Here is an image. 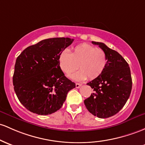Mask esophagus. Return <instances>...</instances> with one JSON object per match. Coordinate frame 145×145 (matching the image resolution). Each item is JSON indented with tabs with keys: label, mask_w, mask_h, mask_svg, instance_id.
Returning <instances> with one entry per match:
<instances>
[{
	"label": "esophagus",
	"mask_w": 145,
	"mask_h": 145,
	"mask_svg": "<svg viewBox=\"0 0 145 145\" xmlns=\"http://www.w3.org/2000/svg\"><path fill=\"white\" fill-rule=\"evenodd\" d=\"M81 85H82V84H80V83H76V88H80V87H81Z\"/></svg>",
	"instance_id": "esophagus-1"
}]
</instances>
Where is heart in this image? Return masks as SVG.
I'll return each mask as SVG.
<instances>
[{
	"mask_svg": "<svg viewBox=\"0 0 145 145\" xmlns=\"http://www.w3.org/2000/svg\"><path fill=\"white\" fill-rule=\"evenodd\" d=\"M59 65L65 74H73L79 69L80 70L71 77L78 80H85L87 77L93 80L99 77L105 69L107 58L103 49L96 48L87 43L76 46L71 54L63 51L60 54Z\"/></svg>",
	"mask_w": 145,
	"mask_h": 145,
	"instance_id": "b5f03b06",
	"label": "heart"
}]
</instances>
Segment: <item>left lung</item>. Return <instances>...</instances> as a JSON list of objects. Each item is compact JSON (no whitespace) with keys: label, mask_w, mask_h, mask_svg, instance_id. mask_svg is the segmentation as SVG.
Returning a JSON list of instances; mask_svg holds the SVG:
<instances>
[{"label":"left lung","mask_w":145,"mask_h":145,"mask_svg":"<svg viewBox=\"0 0 145 145\" xmlns=\"http://www.w3.org/2000/svg\"><path fill=\"white\" fill-rule=\"evenodd\" d=\"M92 43L105 52L107 63L103 74L87 84L94 92L84 103L93 116L106 118L116 114L129 98L132 88L131 71L126 60L116 51L103 42L92 41Z\"/></svg>","instance_id":"left-lung-1"}]
</instances>
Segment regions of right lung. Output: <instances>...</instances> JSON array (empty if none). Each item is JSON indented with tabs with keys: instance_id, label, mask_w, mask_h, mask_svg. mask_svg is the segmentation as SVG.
<instances>
[{
	"instance_id": "obj_1",
	"label": "right lung",
	"mask_w": 145,
	"mask_h": 145,
	"mask_svg": "<svg viewBox=\"0 0 145 145\" xmlns=\"http://www.w3.org/2000/svg\"><path fill=\"white\" fill-rule=\"evenodd\" d=\"M69 38H53L27 47L16 60L13 85L19 101L31 112L49 115L61 108L76 84L65 77L60 54L73 42Z\"/></svg>"
}]
</instances>
